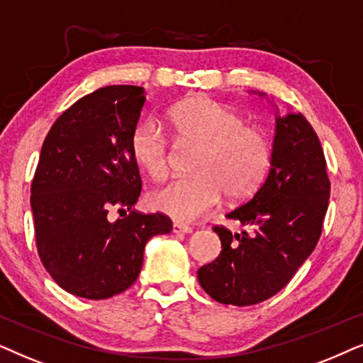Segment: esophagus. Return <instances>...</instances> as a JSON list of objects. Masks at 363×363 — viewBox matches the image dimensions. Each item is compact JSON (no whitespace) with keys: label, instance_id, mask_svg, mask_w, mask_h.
Instances as JSON below:
<instances>
[{"label":"esophagus","instance_id":"obj_1","mask_svg":"<svg viewBox=\"0 0 363 363\" xmlns=\"http://www.w3.org/2000/svg\"><path fill=\"white\" fill-rule=\"evenodd\" d=\"M172 232H174V234H191L192 227L186 225V224H181V222H174Z\"/></svg>","mask_w":363,"mask_h":363}]
</instances>
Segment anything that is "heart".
Returning <instances> with one entry per match:
<instances>
[{"label": "heart", "instance_id": "heart-1", "mask_svg": "<svg viewBox=\"0 0 363 363\" xmlns=\"http://www.w3.org/2000/svg\"><path fill=\"white\" fill-rule=\"evenodd\" d=\"M179 139L199 144L196 176L166 182L149 196L154 209L181 222H192L219 204L222 194L240 199L257 189L270 164V146L259 129L244 124L238 111L197 98L167 113ZM131 154L154 179L169 167V139L157 121H141L131 134Z\"/></svg>", "mask_w": 363, "mask_h": 363}]
</instances>
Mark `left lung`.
<instances>
[{
    "mask_svg": "<svg viewBox=\"0 0 363 363\" xmlns=\"http://www.w3.org/2000/svg\"><path fill=\"white\" fill-rule=\"evenodd\" d=\"M325 166L308 121L294 111L277 113L267 177L249 201L227 214L249 232L214 227L222 250L197 270L201 287L214 301L254 306L287 286L322 234L330 197Z\"/></svg>",
    "mask_w": 363,
    "mask_h": 363,
    "instance_id": "left-lung-1",
    "label": "left lung"
}]
</instances>
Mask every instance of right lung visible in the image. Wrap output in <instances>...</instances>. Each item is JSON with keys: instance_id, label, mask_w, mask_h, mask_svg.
Returning <instances> with one entry per match:
<instances>
[{"instance_id": "obj_1", "label": "right lung", "mask_w": 363, "mask_h": 363, "mask_svg": "<svg viewBox=\"0 0 363 363\" xmlns=\"http://www.w3.org/2000/svg\"><path fill=\"white\" fill-rule=\"evenodd\" d=\"M146 93L106 86L66 109L43 143L31 184L38 254L55 282L72 296L99 301L136 282L144 247L172 222L133 211L141 176L131 134ZM125 214L111 223L107 212Z\"/></svg>"}]
</instances>
